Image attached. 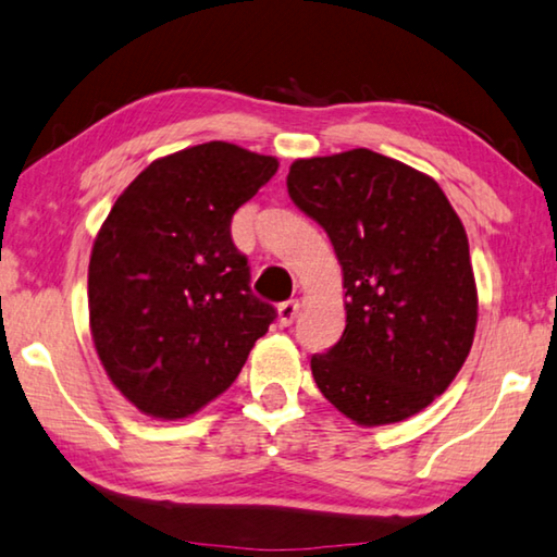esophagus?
I'll list each match as a JSON object with an SVG mask.
<instances>
[{
    "instance_id": "1",
    "label": "esophagus",
    "mask_w": 557,
    "mask_h": 557,
    "mask_svg": "<svg viewBox=\"0 0 557 557\" xmlns=\"http://www.w3.org/2000/svg\"><path fill=\"white\" fill-rule=\"evenodd\" d=\"M298 310H300V304H298V300H294V298H290V300H284V304L278 306V323L284 325V327H288V325L294 323V320H296Z\"/></svg>"
}]
</instances>
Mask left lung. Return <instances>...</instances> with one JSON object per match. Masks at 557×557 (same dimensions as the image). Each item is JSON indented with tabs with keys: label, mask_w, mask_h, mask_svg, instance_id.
I'll return each instance as SVG.
<instances>
[{
	"label": "left lung",
	"mask_w": 557,
	"mask_h": 557,
	"mask_svg": "<svg viewBox=\"0 0 557 557\" xmlns=\"http://www.w3.org/2000/svg\"><path fill=\"white\" fill-rule=\"evenodd\" d=\"M288 195L333 242L347 325L313 379L357 425L401 423L460 372L476 327L462 220L431 175L369 149L298 159Z\"/></svg>",
	"instance_id": "left-lung-1"
}]
</instances>
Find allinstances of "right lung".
I'll return each mask as SVG.
<instances>
[{"label": "right lung", "instance_id": "1", "mask_svg": "<svg viewBox=\"0 0 557 557\" xmlns=\"http://www.w3.org/2000/svg\"><path fill=\"white\" fill-rule=\"evenodd\" d=\"M278 159L208 141L156 159L97 232L87 306L97 357L141 413L188 418L227 392L276 318L251 296L232 214Z\"/></svg>", "mask_w": 557, "mask_h": 557}]
</instances>
